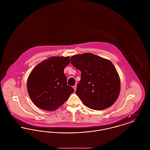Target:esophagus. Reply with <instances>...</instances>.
<instances>
[{"instance_id": "obj_1", "label": "esophagus", "mask_w": 150, "mask_h": 150, "mask_svg": "<svg viewBox=\"0 0 150 150\" xmlns=\"http://www.w3.org/2000/svg\"><path fill=\"white\" fill-rule=\"evenodd\" d=\"M73 88L74 89V90H75V91H76V86H73Z\"/></svg>"}]
</instances>
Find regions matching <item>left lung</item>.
<instances>
[{
    "label": "left lung",
    "mask_w": 150,
    "mask_h": 150,
    "mask_svg": "<svg viewBox=\"0 0 150 150\" xmlns=\"http://www.w3.org/2000/svg\"><path fill=\"white\" fill-rule=\"evenodd\" d=\"M71 62L81 72L76 94L86 106L102 110L112 106L120 90V78L112 62L89 53L72 56Z\"/></svg>",
    "instance_id": "1"
}]
</instances>
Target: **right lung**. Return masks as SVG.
<instances>
[{"label":"right lung","mask_w":150,"mask_h":150,"mask_svg":"<svg viewBox=\"0 0 150 150\" xmlns=\"http://www.w3.org/2000/svg\"><path fill=\"white\" fill-rule=\"evenodd\" d=\"M69 57H53L38 64L31 72L27 82L29 96L37 107L54 111L62 106L73 88L67 84L64 67L69 64Z\"/></svg>","instance_id":"right-lung-1"}]
</instances>
